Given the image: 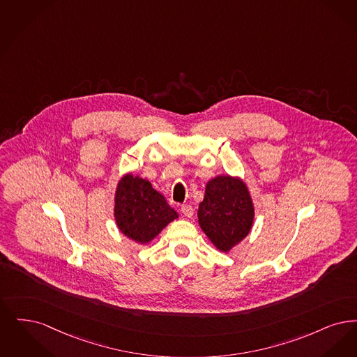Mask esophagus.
I'll use <instances>...</instances> for the list:
<instances>
[{
  "label": "esophagus",
  "instance_id": "esophagus-1",
  "mask_svg": "<svg viewBox=\"0 0 357 357\" xmlns=\"http://www.w3.org/2000/svg\"><path fill=\"white\" fill-rule=\"evenodd\" d=\"M181 213L183 215H185L186 218H192L193 216V208H192V205H189V204H185V205H181Z\"/></svg>",
  "mask_w": 357,
  "mask_h": 357
}]
</instances>
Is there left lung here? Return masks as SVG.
Instances as JSON below:
<instances>
[{
  "mask_svg": "<svg viewBox=\"0 0 357 357\" xmlns=\"http://www.w3.org/2000/svg\"><path fill=\"white\" fill-rule=\"evenodd\" d=\"M197 216L202 231L215 247L228 252L248 234L253 224V204L247 186L231 176L211 180Z\"/></svg>",
  "mask_w": 357,
  "mask_h": 357,
  "instance_id": "1",
  "label": "left lung"
}]
</instances>
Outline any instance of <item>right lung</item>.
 Returning <instances> with one entry per match:
<instances>
[{"label":"right lung","mask_w":357,"mask_h":357,"mask_svg":"<svg viewBox=\"0 0 357 357\" xmlns=\"http://www.w3.org/2000/svg\"><path fill=\"white\" fill-rule=\"evenodd\" d=\"M117 227L139 244L155 238L171 221L178 218L161 193L148 180L126 174L119 183L114 199Z\"/></svg>","instance_id":"right-lung-1"}]
</instances>
